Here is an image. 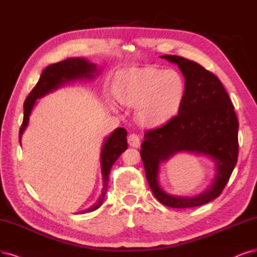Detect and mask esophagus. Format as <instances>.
<instances>
[{"label": "esophagus", "instance_id": "34e87169", "mask_svg": "<svg viewBox=\"0 0 257 257\" xmlns=\"http://www.w3.org/2000/svg\"><path fill=\"white\" fill-rule=\"evenodd\" d=\"M140 143H141V139H140V137L138 135L130 134L128 136V144L131 147H139Z\"/></svg>", "mask_w": 257, "mask_h": 257}]
</instances>
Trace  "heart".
Masks as SVG:
<instances>
[{
  "label": "heart",
  "instance_id": "obj_1",
  "mask_svg": "<svg viewBox=\"0 0 257 257\" xmlns=\"http://www.w3.org/2000/svg\"><path fill=\"white\" fill-rule=\"evenodd\" d=\"M184 96V79L175 70H134L117 91L121 103L137 106V117L145 125H159L175 115Z\"/></svg>",
  "mask_w": 257,
  "mask_h": 257
}]
</instances>
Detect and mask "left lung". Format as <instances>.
Wrapping results in <instances>:
<instances>
[{
  "label": "left lung",
  "mask_w": 257,
  "mask_h": 257,
  "mask_svg": "<svg viewBox=\"0 0 257 257\" xmlns=\"http://www.w3.org/2000/svg\"><path fill=\"white\" fill-rule=\"evenodd\" d=\"M178 64L185 78V96L178 114L163 126L146 130L142 143L148 184L158 200L169 207H195L221 194L238 158V119L219 78L199 63L175 55L161 56ZM178 151L203 153L215 162L213 183L193 198L165 193L157 181L158 167Z\"/></svg>",
  "instance_id": "1"
}]
</instances>
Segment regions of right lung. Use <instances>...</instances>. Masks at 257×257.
<instances>
[{"label":"right lung","mask_w":257,"mask_h":257,"mask_svg":"<svg viewBox=\"0 0 257 257\" xmlns=\"http://www.w3.org/2000/svg\"><path fill=\"white\" fill-rule=\"evenodd\" d=\"M97 71L96 65L85 60L84 58H69L63 61L57 62L47 66L42 72L39 81L37 82L35 88L28 94V96L24 102V116L23 121L20 128V136L19 140L21 143V137L24 129L26 128L28 119H30L31 112L33 110L34 104L36 103V99L40 98L47 93L52 92L59 88L63 83L68 81L79 79V78H93L94 73ZM97 74V73H96ZM127 131L123 128H117L104 141V144L101 149L100 154V162H101V174H102V181L103 187L100 197L98 200L95 202L88 210L82 211L79 214L93 212L102 204L104 195H106L108 183H109V176L110 170L115 163V161L118 157L127 149Z\"/></svg>","instance_id":"obj_1"}]
</instances>
